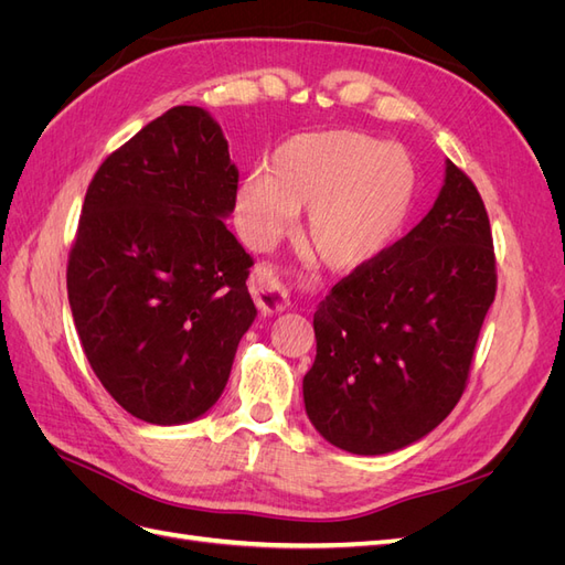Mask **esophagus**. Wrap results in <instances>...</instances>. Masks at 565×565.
I'll use <instances>...</instances> for the list:
<instances>
[{"instance_id": "1", "label": "esophagus", "mask_w": 565, "mask_h": 565, "mask_svg": "<svg viewBox=\"0 0 565 565\" xmlns=\"http://www.w3.org/2000/svg\"><path fill=\"white\" fill-rule=\"evenodd\" d=\"M249 289H252L256 306H259L264 313H278V311H285L289 306V295H287L285 285L276 276V270L268 266H256L252 270Z\"/></svg>"}]
</instances>
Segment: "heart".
<instances>
[{"instance_id":"obj_1","label":"heart","mask_w":565,"mask_h":565,"mask_svg":"<svg viewBox=\"0 0 565 565\" xmlns=\"http://www.w3.org/2000/svg\"><path fill=\"white\" fill-rule=\"evenodd\" d=\"M415 164L401 146L351 129L297 134L266 172H252L235 198V226L254 249L292 228L306 207L303 237L337 270H358L396 243L415 204Z\"/></svg>"}]
</instances>
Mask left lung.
I'll list each match as a JSON object with an SVG mask.
<instances>
[{
  "instance_id": "obj_1",
  "label": "left lung",
  "mask_w": 565,
  "mask_h": 565,
  "mask_svg": "<svg viewBox=\"0 0 565 565\" xmlns=\"http://www.w3.org/2000/svg\"><path fill=\"white\" fill-rule=\"evenodd\" d=\"M494 289L486 204L446 160L429 214L313 313L303 405L316 431L353 455H386L434 431L465 393Z\"/></svg>"
}]
</instances>
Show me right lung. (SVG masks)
<instances>
[{"mask_svg":"<svg viewBox=\"0 0 565 565\" xmlns=\"http://www.w3.org/2000/svg\"><path fill=\"white\" fill-rule=\"evenodd\" d=\"M237 167L216 119L177 106L94 174L67 259V301L100 384L129 415L174 426L226 388L256 318L252 259L226 228Z\"/></svg>","mask_w":565,"mask_h":565,"instance_id":"add662e5","label":"right lung"}]
</instances>
